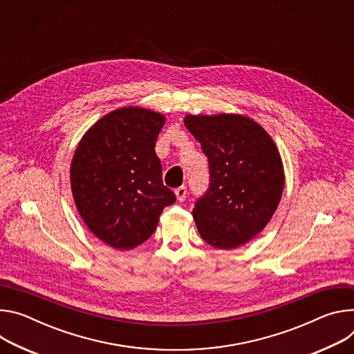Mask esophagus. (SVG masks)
I'll use <instances>...</instances> for the list:
<instances>
[{
    "label": "esophagus",
    "mask_w": 354,
    "mask_h": 354,
    "mask_svg": "<svg viewBox=\"0 0 354 354\" xmlns=\"http://www.w3.org/2000/svg\"><path fill=\"white\" fill-rule=\"evenodd\" d=\"M174 194H176L177 201H178V203H183V201L185 200V197H187V187H185V185L178 187V188L174 191Z\"/></svg>",
    "instance_id": "obj_1"
}]
</instances>
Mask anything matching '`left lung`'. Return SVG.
Masks as SVG:
<instances>
[{"label": "left lung", "mask_w": 354, "mask_h": 354, "mask_svg": "<svg viewBox=\"0 0 354 354\" xmlns=\"http://www.w3.org/2000/svg\"><path fill=\"white\" fill-rule=\"evenodd\" d=\"M184 124L209 163V188L192 209L201 238L222 250L243 246L280 204L286 180L280 151L245 115H187Z\"/></svg>", "instance_id": "8db88e82"}]
</instances>
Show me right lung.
Here are the masks:
<instances>
[{
    "mask_svg": "<svg viewBox=\"0 0 354 354\" xmlns=\"http://www.w3.org/2000/svg\"><path fill=\"white\" fill-rule=\"evenodd\" d=\"M165 121L163 113L139 106L111 111L74 151L70 184L77 211L90 232L116 250L147 241L163 209L176 203L154 151Z\"/></svg>",
    "mask_w": 354,
    "mask_h": 354,
    "instance_id": "obj_1",
    "label": "right lung"
}]
</instances>
